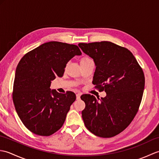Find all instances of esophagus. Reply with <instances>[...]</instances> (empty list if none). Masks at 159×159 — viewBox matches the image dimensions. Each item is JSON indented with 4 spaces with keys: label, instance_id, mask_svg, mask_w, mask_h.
<instances>
[{
    "label": "esophagus",
    "instance_id": "1",
    "mask_svg": "<svg viewBox=\"0 0 159 159\" xmlns=\"http://www.w3.org/2000/svg\"><path fill=\"white\" fill-rule=\"evenodd\" d=\"M80 95H81V94L79 93L76 94V99L77 100H79L80 98Z\"/></svg>",
    "mask_w": 159,
    "mask_h": 159
}]
</instances>
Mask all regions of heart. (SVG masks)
Returning <instances> with one entry per match:
<instances>
[{
	"mask_svg": "<svg viewBox=\"0 0 159 159\" xmlns=\"http://www.w3.org/2000/svg\"><path fill=\"white\" fill-rule=\"evenodd\" d=\"M89 59H91L89 57H88V56H83V57H81V59H80V63H82V62H84V61H87V60H89Z\"/></svg>",
	"mask_w": 159,
	"mask_h": 159,
	"instance_id": "b5f03b06",
	"label": "heart"
}]
</instances>
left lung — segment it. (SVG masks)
<instances>
[{
  "mask_svg": "<svg viewBox=\"0 0 159 159\" xmlns=\"http://www.w3.org/2000/svg\"><path fill=\"white\" fill-rule=\"evenodd\" d=\"M79 46L95 62V88L107 93L100 99L90 94L80 96L85 103L84 124L98 137L116 136L138 112L145 86L143 71L129 50L114 43H79Z\"/></svg>",
  "mask_w": 159,
  "mask_h": 159,
  "instance_id": "1",
  "label": "left lung"
}]
</instances>
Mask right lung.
I'll list each match as a JSON object with an SVG mask.
<instances>
[{
	"label": "right lung",
	"instance_id": "add662e5",
	"mask_svg": "<svg viewBox=\"0 0 159 159\" xmlns=\"http://www.w3.org/2000/svg\"><path fill=\"white\" fill-rule=\"evenodd\" d=\"M81 52L76 45L49 42L29 51L16 67L12 98L24 125L33 133L50 136L62 127L75 93H60L50 88L61 77L69 61Z\"/></svg>",
	"mask_w": 159,
	"mask_h": 159
}]
</instances>
